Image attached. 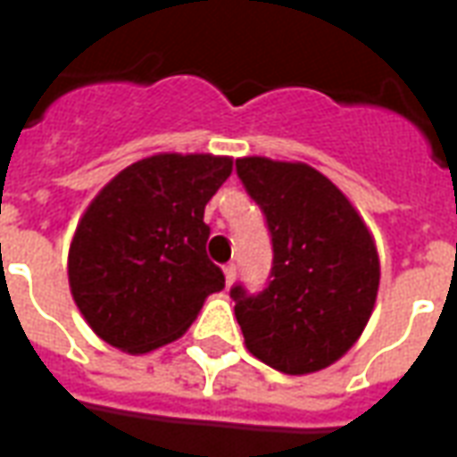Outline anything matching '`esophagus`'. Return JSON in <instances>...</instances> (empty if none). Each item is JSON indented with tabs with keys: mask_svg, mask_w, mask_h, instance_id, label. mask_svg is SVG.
I'll return each instance as SVG.
<instances>
[{
	"mask_svg": "<svg viewBox=\"0 0 457 457\" xmlns=\"http://www.w3.org/2000/svg\"><path fill=\"white\" fill-rule=\"evenodd\" d=\"M222 271H225V284L232 287V284H235V278H237V267H235V264H228Z\"/></svg>",
	"mask_w": 457,
	"mask_h": 457,
	"instance_id": "obj_1",
	"label": "esophagus"
}]
</instances>
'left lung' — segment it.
I'll return each instance as SVG.
<instances>
[{"label": "left lung", "instance_id": "obj_1", "mask_svg": "<svg viewBox=\"0 0 457 457\" xmlns=\"http://www.w3.org/2000/svg\"><path fill=\"white\" fill-rule=\"evenodd\" d=\"M237 176L274 245L269 287L257 296L229 291L245 345L284 374L326 370L372 316L379 291L372 232L343 190L308 163L245 156Z\"/></svg>", "mask_w": 457, "mask_h": 457}]
</instances>
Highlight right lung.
<instances>
[{
  "label": "right lung",
  "mask_w": 457,
  "mask_h": 457,
  "mask_svg": "<svg viewBox=\"0 0 457 457\" xmlns=\"http://www.w3.org/2000/svg\"><path fill=\"white\" fill-rule=\"evenodd\" d=\"M229 156L156 154L120 170L75 228L68 284L97 337L144 354L179 340L225 277L205 254L208 200Z\"/></svg>",
  "instance_id": "1"
}]
</instances>
